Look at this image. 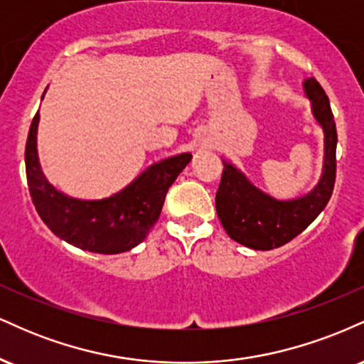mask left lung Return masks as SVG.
I'll return each instance as SVG.
<instances>
[{"mask_svg":"<svg viewBox=\"0 0 364 364\" xmlns=\"http://www.w3.org/2000/svg\"><path fill=\"white\" fill-rule=\"evenodd\" d=\"M311 101V111L325 135L323 173L308 195L292 200H277L263 193L246 179L231 162H224L223 178L215 193V208L220 224L231 240L253 250H274L289 243L323 210L336 185L337 129L325 90L316 78L303 83Z\"/></svg>","mask_w":364,"mask_h":364,"instance_id":"left-lung-1","label":"left lung"}]
</instances>
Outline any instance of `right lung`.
<instances>
[{
	"label": "right lung",
	"instance_id": "right-lung-1",
	"mask_svg": "<svg viewBox=\"0 0 364 364\" xmlns=\"http://www.w3.org/2000/svg\"><path fill=\"white\" fill-rule=\"evenodd\" d=\"M37 124L39 111L25 145V173L32 203L54 235L92 253H123L140 245L157 223L169 186L191 161V154H179L156 162L109 198H72L49 185L41 171Z\"/></svg>",
	"mask_w": 364,
	"mask_h": 364
}]
</instances>
